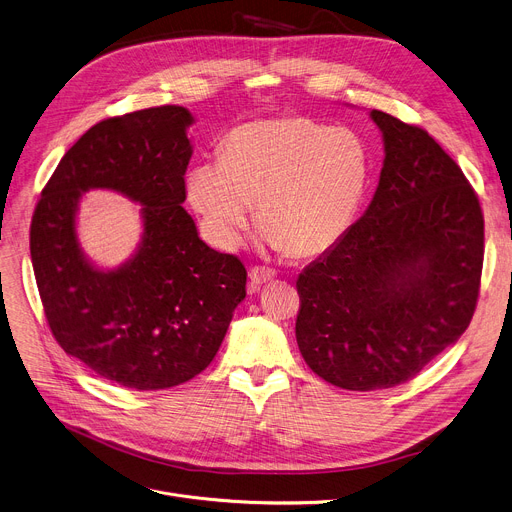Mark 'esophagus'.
I'll return each mask as SVG.
<instances>
[{
  "label": "esophagus",
  "instance_id": "34e87169",
  "mask_svg": "<svg viewBox=\"0 0 512 512\" xmlns=\"http://www.w3.org/2000/svg\"><path fill=\"white\" fill-rule=\"evenodd\" d=\"M249 278H251V284H253V286H261V284L271 282V280L276 278V269L265 267V265H255V267H251V271H249Z\"/></svg>",
  "mask_w": 512,
  "mask_h": 512
}]
</instances>
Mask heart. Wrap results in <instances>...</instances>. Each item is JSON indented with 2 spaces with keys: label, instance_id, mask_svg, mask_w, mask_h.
Masks as SVG:
<instances>
[{
  "label": "heart",
  "instance_id": "1",
  "mask_svg": "<svg viewBox=\"0 0 512 512\" xmlns=\"http://www.w3.org/2000/svg\"><path fill=\"white\" fill-rule=\"evenodd\" d=\"M370 177L360 133L311 117L259 119L232 129L220 160L187 175V195L220 249H234L251 226L294 257L325 253L350 230Z\"/></svg>",
  "mask_w": 512,
  "mask_h": 512
}]
</instances>
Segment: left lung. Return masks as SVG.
<instances>
[{"instance_id":"left-lung-1","label":"left lung","mask_w":512,"mask_h":512,"mask_svg":"<svg viewBox=\"0 0 512 512\" xmlns=\"http://www.w3.org/2000/svg\"><path fill=\"white\" fill-rule=\"evenodd\" d=\"M385 140L377 193L342 241L296 280L298 350L350 391L414 379L469 327L484 265V214L432 135L372 111Z\"/></svg>"}]
</instances>
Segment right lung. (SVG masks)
I'll list each match as a JSON object with an SVG mask.
<instances>
[{
    "label": "right lung",
    "instance_id": "1",
    "mask_svg": "<svg viewBox=\"0 0 512 512\" xmlns=\"http://www.w3.org/2000/svg\"><path fill=\"white\" fill-rule=\"evenodd\" d=\"M187 109L164 105L102 119L65 152L30 224V257L57 344L98 377L154 391L181 385L214 360L247 269L197 236L183 210L191 158ZM88 188L142 202L143 245L115 272L92 268L75 236Z\"/></svg>",
    "mask_w": 512,
    "mask_h": 512
}]
</instances>
